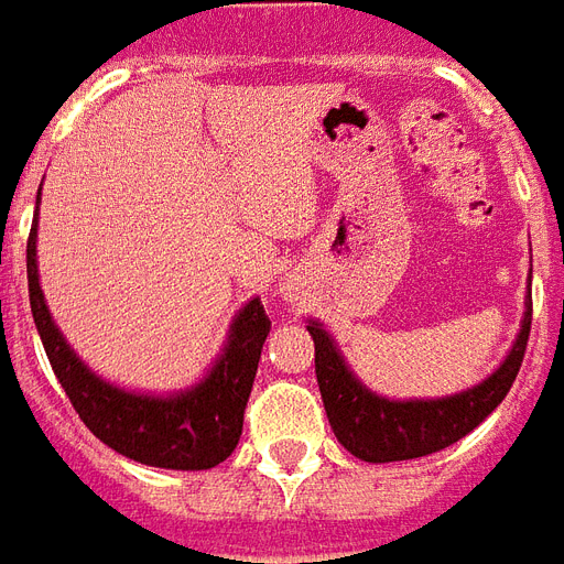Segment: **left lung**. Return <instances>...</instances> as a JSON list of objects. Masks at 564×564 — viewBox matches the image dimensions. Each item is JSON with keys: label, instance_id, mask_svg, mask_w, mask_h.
<instances>
[{"label": "left lung", "instance_id": "8db88e82", "mask_svg": "<svg viewBox=\"0 0 564 564\" xmlns=\"http://www.w3.org/2000/svg\"><path fill=\"white\" fill-rule=\"evenodd\" d=\"M529 327H532V276L525 291L520 333L513 339L511 351L490 376L451 397L390 400L369 390L355 376V369L348 367V360L339 351L336 339L324 330V324L310 318L306 330L315 343V376H318L324 412H327L333 435L339 438L345 451H351L364 463L417 459V456L454 445L478 423L487 421V414L496 412V405L508 397L523 364Z\"/></svg>", "mask_w": 564, "mask_h": 564}]
</instances>
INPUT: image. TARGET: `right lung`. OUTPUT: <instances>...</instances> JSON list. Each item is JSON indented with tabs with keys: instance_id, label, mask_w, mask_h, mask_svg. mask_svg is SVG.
Returning a JSON list of instances; mask_svg holds the SVG:
<instances>
[{
	"instance_id": "1",
	"label": "right lung",
	"mask_w": 564,
	"mask_h": 564,
	"mask_svg": "<svg viewBox=\"0 0 564 564\" xmlns=\"http://www.w3.org/2000/svg\"><path fill=\"white\" fill-rule=\"evenodd\" d=\"M41 204V192L35 197ZM39 207L26 242L29 306L53 372L89 433L134 463L176 471H204L234 454L242 435V412L252 393L270 318L261 297L234 315L228 339L207 376L174 393L126 390L86 367L59 324L53 322L39 279Z\"/></svg>"
}]
</instances>
